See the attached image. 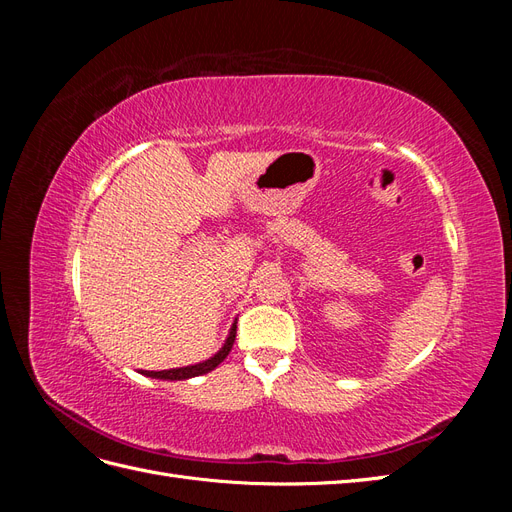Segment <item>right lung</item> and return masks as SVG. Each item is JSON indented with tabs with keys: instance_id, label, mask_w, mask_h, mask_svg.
Wrapping results in <instances>:
<instances>
[{
	"instance_id": "right-lung-1",
	"label": "right lung",
	"mask_w": 512,
	"mask_h": 512,
	"mask_svg": "<svg viewBox=\"0 0 512 512\" xmlns=\"http://www.w3.org/2000/svg\"><path fill=\"white\" fill-rule=\"evenodd\" d=\"M235 337H237V322L232 324V329L226 337L224 346L215 352L211 359L203 361V363H196V365H188V367H175V369H162V371H147V369H141V374L147 376V378H160V380H188V378H194V376H203V374H209L211 369L218 367L232 348V344H235Z\"/></svg>"
}]
</instances>
